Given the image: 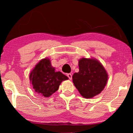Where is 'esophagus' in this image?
I'll list each match as a JSON object with an SVG mask.
<instances>
[{"instance_id":"esophagus-1","label":"esophagus","mask_w":133,"mask_h":133,"mask_svg":"<svg viewBox=\"0 0 133 133\" xmlns=\"http://www.w3.org/2000/svg\"><path fill=\"white\" fill-rule=\"evenodd\" d=\"M67 76H68V78H69V79H70V80L72 79V74H71V73H68V74H67Z\"/></svg>"}]
</instances>
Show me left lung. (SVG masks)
Wrapping results in <instances>:
<instances>
[{"label":"left lung","instance_id":"1","mask_svg":"<svg viewBox=\"0 0 133 133\" xmlns=\"http://www.w3.org/2000/svg\"><path fill=\"white\" fill-rule=\"evenodd\" d=\"M79 71L72 76V82L85 98H92L101 93L108 81V74L97 59L82 58L79 61Z\"/></svg>","mask_w":133,"mask_h":133}]
</instances>
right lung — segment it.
Wrapping results in <instances>:
<instances>
[{
    "mask_svg": "<svg viewBox=\"0 0 133 133\" xmlns=\"http://www.w3.org/2000/svg\"><path fill=\"white\" fill-rule=\"evenodd\" d=\"M68 77L61 72L55 71L48 58L42 59L30 74L34 91L45 97H48L59 89L62 82Z\"/></svg>",
    "mask_w": 133,
    "mask_h": 133,
    "instance_id": "obj_1",
    "label": "right lung"
}]
</instances>
